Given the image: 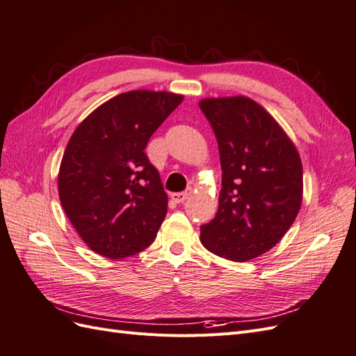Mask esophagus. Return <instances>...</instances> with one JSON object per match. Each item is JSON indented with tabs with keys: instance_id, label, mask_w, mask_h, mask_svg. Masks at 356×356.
Returning <instances> with one entry per match:
<instances>
[{
	"instance_id": "34e87169",
	"label": "esophagus",
	"mask_w": 356,
	"mask_h": 356,
	"mask_svg": "<svg viewBox=\"0 0 356 356\" xmlns=\"http://www.w3.org/2000/svg\"><path fill=\"white\" fill-rule=\"evenodd\" d=\"M190 195H191V188H188V190H186V191H181V193H172L170 199L174 200L175 203H182Z\"/></svg>"
}]
</instances>
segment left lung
Returning a JSON list of instances; mask_svg holds the SVG:
<instances>
[{"mask_svg":"<svg viewBox=\"0 0 356 356\" xmlns=\"http://www.w3.org/2000/svg\"><path fill=\"white\" fill-rule=\"evenodd\" d=\"M217 136L222 170L218 211L200 227L208 251L232 261L267 252L293 225L303 197V166L293 141L246 96L199 102Z\"/></svg>","mask_w":356,"mask_h":356,"instance_id":"left-lung-1","label":"left lung"}]
</instances>
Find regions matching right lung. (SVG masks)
<instances>
[{"instance_id": "obj_1", "label": "right lung", "mask_w": 356, "mask_h": 356, "mask_svg": "<svg viewBox=\"0 0 356 356\" xmlns=\"http://www.w3.org/2000/svg\"><path fill=\"white\" fill-rule=\"evenodd\" d=\"M181 102V95L169 92H126L74 131L59 168V199L93 252L118 260L156 239L168 195L144 149Z\"/></svg>"}]
</instances>
